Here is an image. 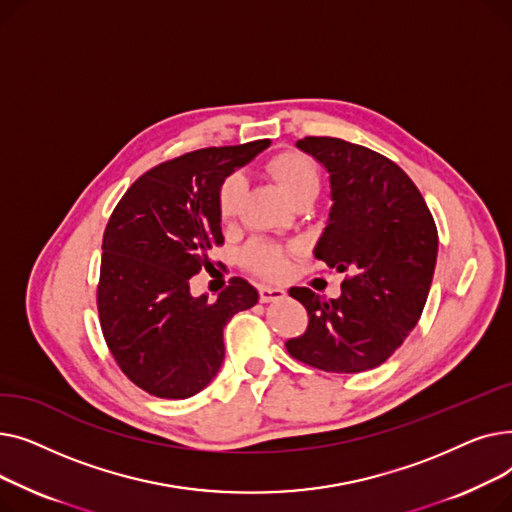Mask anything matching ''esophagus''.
Listing matches in <instances>:
<instances>
[{"instance_id":"1","label":"esophagus","mask_w":512,"mask_h":512,"mask_svg":"<svg viewBox=\"0 0 512 512\" xmlns=\"http://www.w3.org/2000/svg\"><path fill=\"white\" fill-rule=\"evenodd\" d=\"M284 290L276 288V286H259V301L261 303H272V301H280L284 299Z\"/></svg>"}]
</instances>
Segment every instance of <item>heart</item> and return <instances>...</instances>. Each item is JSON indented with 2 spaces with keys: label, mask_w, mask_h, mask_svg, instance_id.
<instances>
[{
  "label": "heart",
  "mask_w": 512,
  "mask_h": 512,
  "mask_svg": "<svg viewBox=\"0 0 512 512\" xmlns=\"http://www.w3.org/2000/svg\"><path fill=\"white\" fill-rule=\"evenodd\" d=\"M265 170L280 184L284 195L297 203L303 197H315L319 191V170L315 161L299 151H280L267 159ZM245 180L240 174H230L222 180L215 209L222 222H232L238 213L242 195H245ZM242 263L261 278H282L288 270V251L267 240H253L240 255Z\"/></svg>",
  "instance_id": "1"
}]
</instances>
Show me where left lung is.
Instances as JSON below:
<instances>
[{"label":"left lung","mask_w":512,"mask_h":512,"mask_svg":"<svg viewBox=\"0 0 512 512\" xmlns=\"http://www.w3.org/2000/svg\"><path fill=\"white\" fill-rule=\"evenodd\" d=\"M297 147L330 172L334 205L315 257L344 282L330 301L305 286L288 290L309 324L286 351L321 371H367L417 326L434 278L436 222L415 182L382 153L334 137H305Z\"/></svg>","instance_id":"1"}]
</instances>
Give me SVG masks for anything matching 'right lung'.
I'll use <instances>...</instances> for the list:
<instances>
[{"instance_id": "right-lung-1", "label": "right lung", "mask_w": 512, "mask_h": 512, "mask_svg": "<svg viewBox=\"0 0 512 512\" xmlns=\"http://www.w3.org/2000/svg\"><path fill=\"white\" fill-rule=\"evenodd\" d=\"M270 141L207 147L161 161L118 201L103 232L99 324L126 378L157 398L201 392L224 361V326L259 294L242 278L209 301L191 280L224 245L215 195Z\"/></svg>"}]
</instances>
